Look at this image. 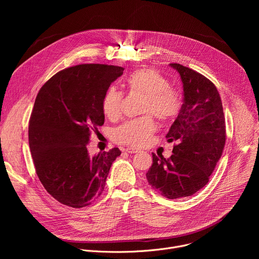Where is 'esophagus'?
<instances>
[{
    "label": "esophagus",
    "mask_w": 259,
    "mask_h": 259,
    "mask_svg": "<svg viewBox=\"0 0 259 259\" xmlns=\"http://www.w3.org/2000/svg\"><path fill=\"white\" fill-rule=\"evenodd\" d=\"M128 154H136V153H138L139 152V150L138 149H135V147H132V146H130V147H127V149L125 150Z\"/></svg>",
    "instance_id": "obj_1"
}]
</instances>
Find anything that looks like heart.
<instances>
[{"mask_svg":"<svg viewBox=\"0 0 259 259\" xmlns=\"http://www.w3.org/2000/svg\"><path fill=\"white\" fill-rule=\"evenodd\" d=\"M131 92L144 95L141 113L153 114L161 122H171L182 106L181 94L170 87L169 81L152 68L134 70L125 80ZM123 93L110 86L102 97V110L108 119H117L121 114ZM156 124L152 116L146 115L127 121L115 129L113 138L116 142L132 146H142L150 141Z\"/></svg>","mask_w":259,"mask_h":259,"instance_id":"1","label":"heart"}]
</instances>
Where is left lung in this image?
Here are the masks:
<instances>
[{
  "label": "left lung",
  "mask_w": 259,
  "mask_h": 259,
  "mask_svg": "<svg viewBox=\"0 0 259 259\" xmlns=\"http://www.w3.org/2000/svg\"><path fill=\"white\" fill-rule=\"evenodd\" d=\"M182 81L183 103L166 137L173 155L153 153L146 173L150 186L167 199L190 197L209 181L226 144V120L215 85L196 70L170 63Z\"/></svg>",
  "instance_id": "8db88e82"
}]
</instances>
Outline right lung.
Instances as JSON below:
<instances>
[{"label": "right lung", "instance_id": "add662e5", "mask_svg": "<svg viewBox=\"0 0 259 259\" xmlns=\"http://www.w3.org/2000/svg\"><path fill=\"white\" fill-rule=\"evenodd\" d=\"M124 68L79 64L58 71L36 95L29 119V149L41 183L59 203L82 208L103 192L118 147L89 156L90 135L104 123L102 97Z\"/></svg>", "mask_w": 259, "mask_h": 259}]
</instances>
